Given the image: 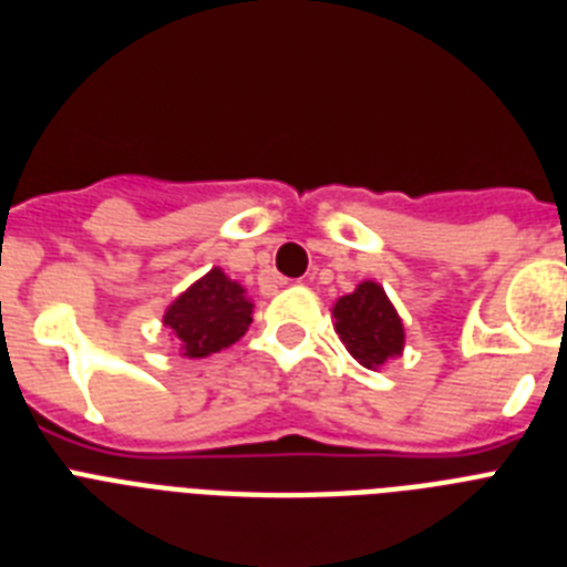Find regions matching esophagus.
Listing matches in <instances>:
<instances>
[{"mask_svg": "<svg viewBox=\"0 0 567 567\" xmlns=\"http://www.w3.org/2000/svg\"><path fill=\"white\" fill-rule=\"evenodd\" d=\"M274 282L276 285H285V282H288V279H282V276H274Z\"/></svg>", "mask_w": 567, "mask_h": 567, "instance_id": "34e87169", "label": "esophagus"}]
</instances>
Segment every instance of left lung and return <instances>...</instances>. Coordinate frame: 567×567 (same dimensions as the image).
Instances as JSON below:
<instances>
[{"instance_id":"obj_1","label":"left lung","mask_w":567,"mask_h":567,"mask_svg":"<svg viewBox=\"0 0 567 567\" xmlns=\"http://www.w3.org/2000/svg\"><path fill=\"white\" fill-rule=\"evenodd\" d=\"M331 317L342 346L365 369H380L386 360L403 354L406 334L401 313L386 297L383 285L374 279H365L354 291L337 299Z\"/></svg>"}]
</instances>
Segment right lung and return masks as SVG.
Here are the masks:
<instances>
[{
  "mask_svg": "<svg viewBox=\"0 0 567 567\" xmlns=\"http://www.w3.org/2000/svg\"><path fill=\"white\" fill-rule=\"evenodd\" d=\"M254 322V299L221 268L195 279L187 291L169 302L164 328L181 346V354L202 360L241 340Z\"/></svg>",
  "mask_w": 567,
  "mask_h": 567,
  "instance_id": "obj_1",
  "label": "right lung"
}]
</instances>
